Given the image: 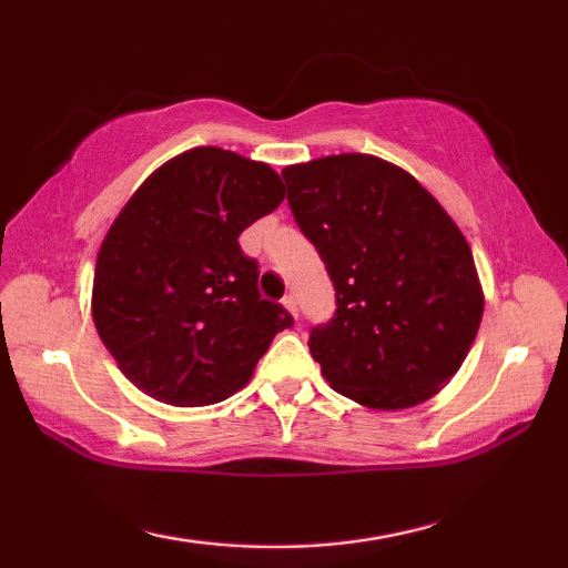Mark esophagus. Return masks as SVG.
Listing matches in <instances>:
<instances>
[{"instance_id":"obj_1","label":"esophagus","mask_w":568,"mask_h":568,"mask_svg":"<svg viewBox=\"0 0 568 568\" xmlns=\"http://www.w3.org/2000/svg\"><path fill=\"white\" fill-rule=\"evenodd\" d=\"M283 305H285V311L293 315V318H297V301H295V295H285L283 297Z\"/></svg>"}]
</instances>
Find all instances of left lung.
<instances>
[{
	"label": "left lung",
	"instance_id": "left-lung-1",
	"mask_svg": "<svg viewBox=\"0 0 568 568\" xmlns=\"http://www.w3.org/2000/svg\"><path fill=\"white\" fill-rule=\"evenodd\" d=\"M297 227L335 285L311 353L341 396L373 410L434 398L476 341L484 287L464 233L398 165L343 152L283 170Z\"/></svg>",
	"mask_w": 568,
	"mask_h": 568
}]
</instances>
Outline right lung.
Instances as JSON below:
<instances>
[{
	"mask_svg": "<svg viewBox=\"0 0 568 568\" xmlns=\"http://www.w3.org/2000/svg\"><path fill=\"white\" fill-rule=\"evenodd\" d=\"M265 162L223 148L180 152L134 190L104 235L92 318L124 378L168 406L233 396L293 318L257 293L237 237L283 203Z\"/></svg>",
	"mask_w": 568,
	"mask_h": 568,
	"instance_id": "right-lung-1",
	"label": "right lung"
}]
</instances>
